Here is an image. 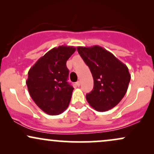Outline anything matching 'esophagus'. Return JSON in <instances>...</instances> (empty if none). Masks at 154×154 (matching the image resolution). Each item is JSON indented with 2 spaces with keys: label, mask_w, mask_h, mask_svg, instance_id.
<instances>
[{
  "label": "esophagus",
  "mask_w": 154,
  "mask_h": 154,
  "mask_svg": "<svg viewBox=\"0 0 154 154\" xmlns=\"http://www.w3.org/2000/svg\"><path fill=\"white\" fill-rule=\"evenodd\" d=\"M76 85H77V87H79V86H80V81H77V82H76Z\"/></svg>",
  "instance_id": "34e87169"
}]
</instances>
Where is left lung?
<instances>
[{"label":"left lung","mask_w":154,"mask_h":154,"mask_svg":"<svg viewBox=\"0 0 154 154\" xmlns=\"http://www.w3.org/2000/svg\"><path fill=\"white\" fill-rule=\"evenodd\" d=\"M79 54L91 69L94 87L86 95L95 110L106 111L116 106L128 91L131 76L125 63L103 48L77 47Z\"/></svg>","instance_id":"left-lung-1"}]
</instances>
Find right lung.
<instances>
[{
	"label": "right lung",
	"mask_w": 154,
	"mask_h": 154,
	"mask_svg": "<svg viewBox=\"0 0 154 154\" xmlns=\"http://www.w3.org/2000/svg\"><path fill=\"white\" fill-rule=\"evenodd\" d=\"M73 46L54 48L40 58L28 72L26 83L36 105L49 115H59L69 106L74 88L67 82L66 61Z\"/></svg>",
	"instance_id": "right-lung-1"
}]
</instances>
